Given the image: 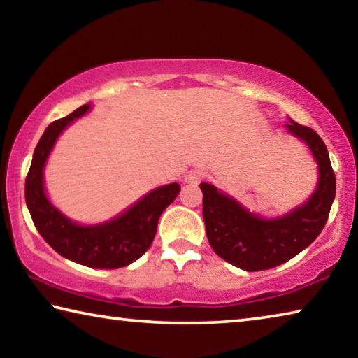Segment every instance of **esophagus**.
I'll list each match as a JSON object with an SVG mask.
<instances>
[{"label": "esophagus", "mask_w": 358, "mask_h": 358, "mask_svg": "<svg viewBox=\"0 0 358 358\" xmlns=\"http://www.w3.org/2000/svg\"><path fill=\"white\" fill-rule=\"evenodd\" d=\"M203 177H205L203 171H201V169H192V171L187 172L185 180H186V183H189V185H197V183H201Z\"/></svg>", "instance_id": "1"}]
</instances>
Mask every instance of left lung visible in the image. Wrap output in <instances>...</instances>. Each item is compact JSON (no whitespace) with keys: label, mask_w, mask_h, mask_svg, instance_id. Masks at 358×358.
Returning <instances> with one entry per match:
<instances>
[{"label":"left lung","mask_w":358,"mask_h":358,"mask_svg":"<svg viewBox=\"0 0 358 358\" xmlns=\"http://www.w3.org/2000/svg\"><path fill=\"white\" fill-rule=\"evenodd\" d=\"M311 148L319 164V185L305 205L276 220H260L213 185L201 183L203 221L213 251L246 271L268 270L287 262L322 232L336 192V178L322 138L308 126L287 124Z\"/></svg>","instance_id":"8db88e82"}]
</instances>
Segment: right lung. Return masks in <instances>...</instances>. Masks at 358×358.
Returning <instances> with one entry per match:
<instances>
[{
	"instance_id": "right-lung-1",
	"label": "right lung",
	"mask_w": 358,
	"mask_h": 358,
	"mask_svg": "<svg viewBox=\"0 0 358 358\" xmlns=\"http://www.w3.org/2000/svg\"><path fill=\"white\" fill-rule=\"evenodd\" d=\"M90 110L85 104L68 117L47 126L34 150L25 181V201L38 232L63 257L92 268H121L148 250L162 211L178 196V183L161 186L147 194L134 207L101 226H77L47 201L42 169L58 136L72 120Z\"/></svg>"
}]
</instances>
